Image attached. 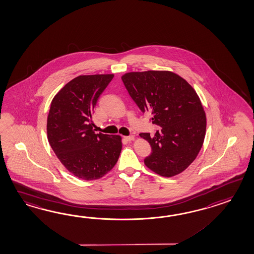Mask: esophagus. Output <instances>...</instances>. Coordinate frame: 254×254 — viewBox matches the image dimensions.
<instances>
[{"mask_svg":"<svg viewBox=\"0 0 254 254\" xmlns=\"http://www.w3.org/2000/svg\"><path fill=\"white\" fill-rule=\"evenodd\" d=\"M124 139H125V140H126V141H128V142H130V141H133V140H134V136H133V135L124 136Z\"/></svg>","mask_w":254,"mask_h":254,"instance_id":"esophagus-1","label":"esophagus"}]
</instances>
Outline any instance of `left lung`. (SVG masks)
Here are the masks:
<instances>
[{
	"instance_id": "obj_1",
	"label": "left lung",
	"mask_w": 254,
	"mask_h": 254,
	"mask_svg": "<svg viewBox=\"0 0 254 254\" xmlns=\"http://www.w3.org/2000/svg\"><path fill=\"white\" fill-rule=\"evenodd\" d=\"M122 79L139 109L151 112L153 124L161 128L153 137L140 133L152 147L144 164L162 177L182 173L197 156L206 134V113L195 89L171 71L129 72Z\"/></svg>"
}]
</instances>
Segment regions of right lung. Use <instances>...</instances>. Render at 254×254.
<instances>
[{
    "label": "right lung",
    "mask_w": 254,
    "mask_h": 254,
    "mask_svg": "<svg viewBox=\"0 0 254 254\" xmlns=\"http://www.w3.org/2000/svg\"><path fill=\"white\" fill-rule=\"evenodd\" d=\"M113 74L81 75L54 97L48 116V142L61 164L75 177L96 180L116 165L123 143L120 135L95 133L92 114Z\"/></svg>",
    "instance_id": "right-lung-1"
}]
</instances>
